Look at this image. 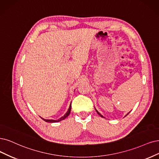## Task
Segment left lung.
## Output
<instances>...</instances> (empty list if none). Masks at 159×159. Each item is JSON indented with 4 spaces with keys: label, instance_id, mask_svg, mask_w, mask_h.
<instances>
[{
    "label": "left lung",
    "instance_id": "1",
    "mask_svg": "<svg viewBox=\"0 0 159 159\" xmlns=\"http://www.w3.org/2000/svg\"><path fill=\"white\" fill-rule=\"evenodd\" d=\"M96 112H97V113H98V115H99V116H101V117H103V118H105V117H104V116H103V115H101V114H100V113H99V112H98V111H97V110H96ZM129 113H130V112H129ZM129 113H128V114H127V115H128V114H129Z\"/></svg>",
    "mask_w": 159,
    "mask_h": 159
}]
</instances>
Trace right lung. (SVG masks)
Wrapping results in <instances>:
<instances>
[{"label":"right lung","instance_id":"1","mask_svg":"<svg viewBox=\"0 0 159 159\" xmlns=\"http://www.w3.org/2000/svg\"><path fill=\"white\" fill-rule=\"evenodd\" d=\"M70 109H71V102H70V105H69V109H68V111H67V113L65 114L63 116H61V118H60V119H58L57 120H52V119H43V118H42V117H41V119H42L43 120H44L45 122H50V123H53V122H60V121H61V120H64L65 119H66L67 117L69 115V114H70Z\"/></svg>","mask_w":159,"mask_h":159}]
</instances>
